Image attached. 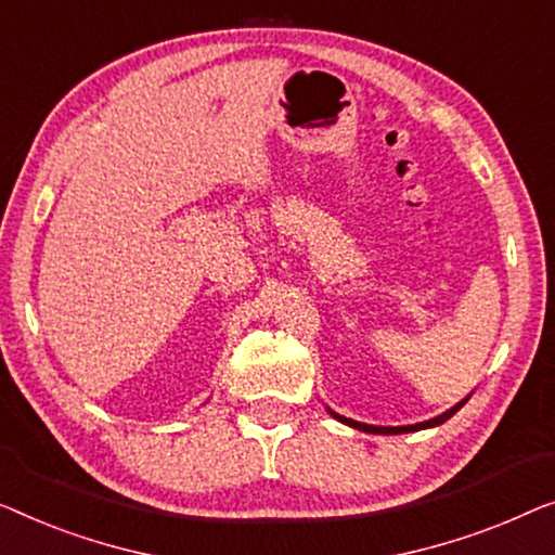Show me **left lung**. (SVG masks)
<instances>
[{"label": "left lung", "mask_w": 555, "mask_h": 555, "mask_svg": "<svg viewBox=\"0 0 555 555\" xmlns=\"http://www.w3.org/2000/svg\"><path fill=\"white\" fill-rule=\"evenodd\" d=\"M470 400V397H465L463 402H457L455 408H450L448 412H442V415H437V417H433V420H427V423H417V425H408V427H377V425H364V423H357V420H349V417H341V415H337V412H332L330 410V415L334 417V420H339V423H345V425H349V427H354V430H362V433H374V435H397V433H415V430H425V427H437V425H442L444 420H450L452 415H455V412L463 408V404Z\"/></svg>", "instance_id": "1"}]
</instances>
